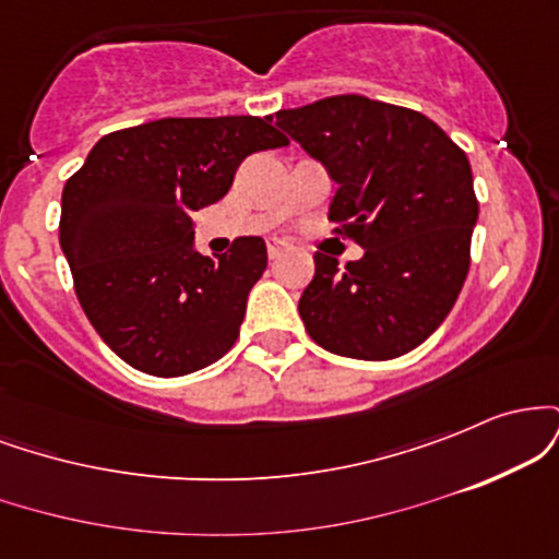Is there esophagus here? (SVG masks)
Listing matches in <instances>:
<instances>
[{
  "mask_svg": "<svg viewBox=\"0 0 559 559\" xmlns=\"http://www.w3.org/2000/svg\"><path fill=\"white\" fill-rule=\"evenodd\" d=\"M286 252H288V243L278 241V239H271V241H267V258H271V260L284 258Z\"/></svg>",
  "mask_w": 559,
  "mask_h": 559,
  "instance_id": "34e87169",
  "label": "esophagus"
}]
</instances>
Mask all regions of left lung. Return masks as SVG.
<instances>
[{
    "instance_id": "left-lung-1",
    "label": "left lung",
    "mask_w": 559,
    "mask_h": 559,
    "mask_svg": "<svg viewBox=\"0 0 559 559\" xmlns=\"http://www.w3.org/2000/svg\"><path fill=\"white\" fill-rule=\"evenodd\" d=\"M338 183L333 234L365 249L342 271L316 252L299 316L312 342L394 360L444 323L471 267L478 199L467 155L426 115L360 94L275 112Z\"/></svg>"
}]
</instances>
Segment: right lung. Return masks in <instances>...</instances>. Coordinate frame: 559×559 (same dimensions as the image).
<instances>
[{"instance_id": "1", "label": "right lung", "mask_w": 559, "mask_h": 559, "mask_svg": "<svg viewBox=\"0 0 559 559\" xmlns=\"http://www.w3.org/2000/svg\"><path fill=\"white\" fill-rule=\"evenodd\" d=\"M271 118H163L96 141L62 189L60 247L88 323L120 360L157 378L207 368L236 344L260 236L194 252L191 215L228 194L252 152L288 139Z\"/></svg>"}]
</instances>
